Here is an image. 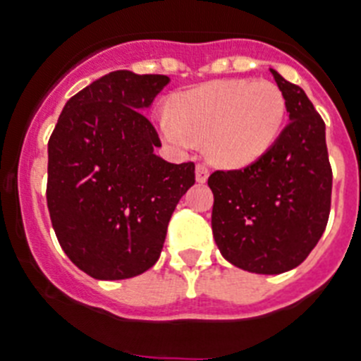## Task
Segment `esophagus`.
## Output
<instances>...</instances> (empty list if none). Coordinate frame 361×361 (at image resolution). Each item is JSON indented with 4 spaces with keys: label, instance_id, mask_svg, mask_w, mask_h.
Segmentation results:
<instances>
[{
    "label": "esophagus",
    "instance_id": "1",
    "mask_svg": "<svg viewBox=\"0 0 361 361\" xmlns=\"http://www.w3.org/2000/svg\"><path fill=\"white\" fill-rule=\"evenodd\" d=\"M207 178H209L207 166L202 165V163H200V165H196V181H198V183H205V181H207Z\"/></svg>",
    "mask_w": 361,
    "mask_h": 361
}]
</instances>
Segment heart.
Masks as SVG:
<instances>
[{"mask_svg":"<svg viewBox=\"0 0 361 361\" xmlns=\"http://www.w3.org/2000/svg\"><path fill=\"white\" fill-rule=\"evenodd\" d=\"M171 111H159L156 124L163 139L187 147L205 141L209 159L226 169L257 161L281 134L286 101L268 80H218L176 95Z\"/></svg>","mask_w":361,"mask_h":361,"instance_id":"obj_1","label":"heart"}]
</instances>
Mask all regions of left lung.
<instances>
[{
    "instance_id": "1",
    "label": "left lung",
    "mask_w": 361,
    "mask_h": 361,
    "mask_svg": "<svg viewBox=\"0 0 361 361\" xmlns=\"http://www.w3.org/2000/svg\"><path fill=\"white\" fill-rule=\"evenodd\" d=\"M290 123L264 156L209 176L213 237L224 259L251 274L277 275L307 259L325 231L332 169L325 123L307 93L275 69Z\"/></svg>"
}]
</instances>
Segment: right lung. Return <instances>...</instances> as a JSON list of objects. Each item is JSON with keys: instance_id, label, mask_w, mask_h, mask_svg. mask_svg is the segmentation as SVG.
I'll return each mask as SVG.
<instances>
[{"instance_id": "obj_1", "label": "right lung", "mask_w": 361, "mask_h": 361, "mask_svg": "<svg viewBox=\"0 0 361 361\" xmlns=\"http://www.w3.org/2000/svg\"><path fill=\"white\" fill-rule=\"evenodd\" d=\"M165 75L111 71L73 95L51 134L47 207L63 253L99 281L141 275L161 255L195 163H169L143 115Z\"/></svg>"}]
</instances>
